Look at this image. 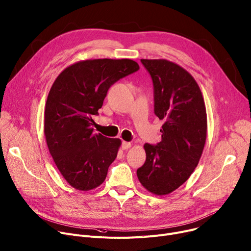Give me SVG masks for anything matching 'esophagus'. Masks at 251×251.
<instances>
[{"label":"esophagus","mask_w":251,"mask_h":251,"mask_svg":"<svg viewBox=\"0 0 251 251\" xmlns=\"http://www.w3.org/2000/svg\"><path fill=\"white\" fill-rule=\"evenodd\" d=\"M131 147V143H129V142H126V141H124L123 142V145H122V148L124 149V150H127V149H129Z\"/></svg>","instance_id":"34e87169"}]
</instances>
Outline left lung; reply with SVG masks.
<instances>
[{
    "label": "left lung",
    "instance_id": "1",
    "mask_svg": "<svg viewBox=\"0 0 251 251\" xmlns=\"http://www.w3.org/2000/svg\"><path fill=\"white\" fill-rule=\"evenodd\" d=\"M141 62L153 80L155 114L164 124L161 142L144 145L146 162L137 175L151 194L166 196L199 164L207 139V111L197 81L185 69L165 58Z\"/></svg>",
    "mask_w": 251,
    "mask_h": 251
}]
</instances>
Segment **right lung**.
I'll return each instance as SVG.
<instances>
[{
	"label": "right lung",
	"instance_id": "add662e5",
	"mask_svg": "<svg viewBox=\"0 0 251 251\" xmlns=\"http://www.w3.org/2000/svg\"><path fill=\"white\" fill-rule=\"evenodd\" d=\"M139 68L129 58L85 60L54 80L44 108V136L54 164L72 187L88 191L105 180L122 141L95 134L93 116L109 87Z\"/></svg>",
	"mask_w": 251,
	"mask_h": 251
}]
</instances>
